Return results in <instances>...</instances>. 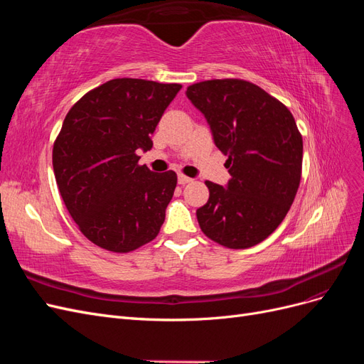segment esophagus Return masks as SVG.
Instances as JSON below:
<instances>
[{"label":"esophagus","mask_w":364,"mask_h":364,"mask_svg":"<svg viewBox=\"0 0 364 364\" xmlns=\"http://www.w3.org/2000/svg\"><path fill=\"white\" fill-rule=\"evenodd\" d=\"M193 179L191 178H188V176H185V174H179V178H178V182L181 183V185H186V183H190Z\"/></svg>","instance_id":"34e87169"}]
</instances>
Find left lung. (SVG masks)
Returning <instances> with one entry per match:
<instances>
[{
    "instance_id": "1",
    "label": "left lung",
    "mask_w": 364,
    "mask_h": 364,
    "mask_svg": "<svg viewBox=\"0 0 364 364\" xmlns=\"http://www.w3.org/2000/svg\"><path fill=\"white\" fill-rule=\"evenodd\" d=\"M228 156L226 186L206 181L209 199L196 211L202 232L229 249H247L277 229L302 174V135L291 112L259 86L241 79L186 87Z\"/></svg>"
}]
</instances>
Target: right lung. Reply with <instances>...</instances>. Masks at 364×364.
<instances>
[{
  "mask_svg": "<svg viewBox=\"0 0 364 364\" xmlns=\"http://www.w3.org/2000/svg\"><path fill=\"white\" fill-rule=\"evenodd\" d=\"M179 83L114 79L86 92L63 119L53 146L60 196L80 232L126 253L159 234L178 176L139 165Z\"/></svg>",
  "mask_w": 364,
  "mask_h": 364,
  "instance_id": "right-lung-1",
  "label": "right lung"
}]
</instances>
